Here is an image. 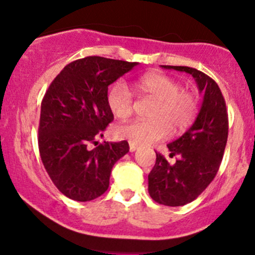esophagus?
I'll return each instance as SVG.
<instances>
[{"mask_svg": "<svg viewBox=\"0 0 255 255\" xmlns=\"http://www.w3.org/2000/svg\"><path fill=\"white\" fill-rule=\"evenodd\" d=\"M136 148H137V145H135V143H132V142L128 143V150H130V152H133Z\"/></svg>", "mask_w": 255, "mask_h": 255, "instance_id": "1", "label": "esophagus"}]
</instances>
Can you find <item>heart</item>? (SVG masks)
I'll return each mask as SVG.
<instances>
[{"label":"heart","mask_w":255,"mask_h":255,"mask_svg":"<svg viewBox=\"0 0 255 255\" xmlns=\"http://www.w3.org/2000/svg\"><path fill=\"white\" fill-rule=\"evenodd\" d=\"M140 94L155 100L148 120H133L115 128V135L135 145H148L190 128L198 112V98L183 90L178 80L161 73H150L133 82ZM107 104L118 119L132 113V94L125 83L118 82L108 90Z\"/></svg>","instance_id":"heart-1"}]
</instances>
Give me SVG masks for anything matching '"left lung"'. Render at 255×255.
Segmentation results:
<instances>
[{
  "label": "left lung",
  "instance_id": "8db88e82",
  "mask_svg": "<svg viewBox=\"0 0 255 255\" xmlns=\"http://www.w3.org/2000/svg\"><path fill=\"white\" fill-rule=\"evenodd\" d=\"M195 78L203 95L202 107L193 125L168 143L170 163L156 152V163L148 173V193L160 205L178 207L192 202L216 177L228 137V114L218 84L205 73L190 67L161 65Z\"/></svg>",
  "mask_w": 255,
  "mask_h": 255
}]
</instances>
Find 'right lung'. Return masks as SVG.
Here are the masks:
<instances>
[{
    "label": "right lung",
    "instance_id": "obj_1",
    "mask_svg": "<svg viewBox=\"0 0 255 255\" xmlns=\"http://www.w3.org/2000/svg\"><path fill=\"white\" fill-rule=\"evenodd\" d=\"M138 63L85 57L63 68L41 105L38 147L45 171L68 198L87 202L109 187L113 166L128 152V141L97 143L114 120L107 104L108 87Z\"/></svg>",
    "mask_w": 255,
    "mask_h": 255
}]
</instances>
